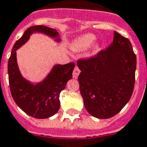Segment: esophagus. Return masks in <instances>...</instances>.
I'll list each match as a JSON object with an SVG mask.
<instances>
[{
  "label": "esophagus",
  "mask_w": 147,
  "mask_h": 147,
  "mask_svg": "<svg viewBox=\"0 0 147 147\" xmlns=\"http://www.w3.org/2000/svg\"><path fill=\"white\" fill-rule=\"evenodd\" d=\"M80 69L78 67V66H76L75 68H74V72H73V78H78V75H79L80 74Z\"/></svg>",
  "instance_id": "1"
}]
</instances>
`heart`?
I'll list each match as a JSON object with an SVG mask.
<instances>
[{
	"label": "heart",
	"mask_w": 147,
	"mask_h": 147,
	"mask_svg": "<svg viewBox=\"0 0 147 147\" xmlns=\"http://www.w3.org/2000/svg\"><path fill=\"white\" fill-rule=\"evenodd\" d=\"M97 37L93 33H85L79 37H76L74 41H72L71 49L74 52H81L86 51L88 49H90L94 45L96 41ZM99 51V46L97 45L94 48V53H96Z\"/></svg>",
	"instance_id": "heart-1"
}]
</instances>
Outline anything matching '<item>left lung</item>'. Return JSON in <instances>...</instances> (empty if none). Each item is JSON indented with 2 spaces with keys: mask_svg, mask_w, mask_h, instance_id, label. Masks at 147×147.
Listing matches in <instances>:
<instances>
[{
  "mask_svg": "<svg viewBox=\"0 0 147 147\" xmlns=\"http://www.w3.org/2000/svg\"><path fill=\"white\" fill-rule=\"evenodd\" d=\"M80 92L88 113L110 118L119 113L133 93L136 55L130 41L117 32L108 48L96 56L78 61Z\"/></svg>",
  "mask_w": 147,
  "mask_h": 147,
  "instance_id": "left-lung-1",
  "label": "left lung"
}]
</instances>
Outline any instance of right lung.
I'll use <instances>...</instances> for the list:
<instances>
[{"label": "right lung", "mask_w": 147, "mask_h": 147, "mask_svg": "<svg viewBox=\"0 0 147 147\" xmlns=\"http://www.w3.org/2000/svg\"><path fill=\"white\" fill-rule=\"evenodd\" d=\"M34 33H44L60 42L59 33L55 29L45 25H34L25 30L14 44L8 62V74L11 94L14 102L25 113L35 118H47L56 114L60 108V93L65 88L75 65L73 62L56 64L41 82H31L25 79L19 69L17 50L25 44Z\"/></svg>", "instance_id": "obj_1"}]
</instances>
